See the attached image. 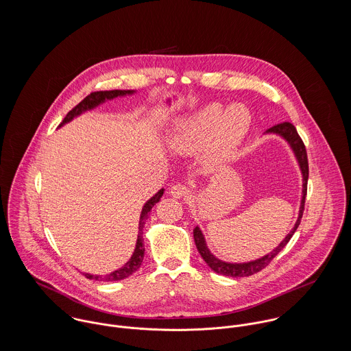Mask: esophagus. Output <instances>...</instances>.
Wrapping results in <instances>:
<instances>
[{
	"label": "esophagus",
	"instance_id": "1",
	"mask_svg": "<svg viewBox=\"0 0 351 351\" xmlns=\"http://www.w3.org/2000/svg\"><path fill=\"white\" fill-rule=\"evenodd\" d=\"M188 192H189L188 186H185V185H182V184H176L174 186H171V191H170L171 196L176 197V199L184 197L185 195H188Z\"/></svg>",
	"mask_w": 351,
	"mask_h": 351
}]
</instances>
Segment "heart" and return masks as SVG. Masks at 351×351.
<instances>
[{"label": "heart", "instance_id": "obj_1", "mask_svg": "<svg viewBox=\"0 0 351 351\" xmlns=\"http://www.w3.org/2000/svg\"><path fill=\"white\" fill-rule=\"evenodd\" d=\"M250 113L241 104L223 109L209 104L180 125L171 139L176 150H192L205 139V154L210 162L228 159L241 145L250 128Z\"/></svg>", "mask_w": 351, "mask_h": 351}]
</instances>
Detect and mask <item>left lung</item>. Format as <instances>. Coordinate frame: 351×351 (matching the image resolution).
<instances>
[{"label":"left lung","instance_id":"1","mask_svg":"<svg viewBox=\"0 0 351 351\" xmlns=\"http://www.w3.org/2000/svg\"><path fill=\"white\" fill-rule=\"evenodd\" d=\"M270 132V134H277L280 136H282L292 147V150L296 155V159L300 165L301 174H302V196H301V204L300 210H299V217H298V221L295 224V227L292 228V231L285 237V239L271 251L269 252L267 255L259 258V259H255V261H251V262H245V263H228V262H224L219 258H216L210 251L208 250L206 247V243H205V239L201 234L200 228L196 227L193 230V238H195V243H196V247L200 252L202 259L206 262V265L213 270L216 271L217 274H223V276H228V277H247V276H252L258 271H261L263 267H266L271 259L282 250L288 242L291 241V238L293 237V234L296 232L298 227L300 226L301 217H302V212H304V204H305V196H306V182H308V174H309V170H308V158H306V150H305V146L301 141L300 135L298 134V130L295 128L293 124L288 123V121H284V123H280V124H276L273 125L271 128H269L266 131V134Z\"/></svg>","mask_w":351,"mask_h":351}]
</instances>
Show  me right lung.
<instances>
[{
    "label": "right lung",
    "mask_w": 351,
    "mask_h": 351,
    "mask_svg": "<svg viewBox=\"0 0 351 351\" xmlns=\"http://www.w3.org/2000/svg\"><path fill=\"white\" fill-rule=\"evenodd\" d=\"M134 90H104V92H93L89 96H86L84 100L81 101L78 105H75L63 119V121L60 123V125H63L64 123H69L70 120H73L75 116L81 114L85 110L93 109L95 106L100 105L101 102L105 100H112L114 97L119 96H125V95H132ZM163 195V189H160L159 192H156V195H154L150 200L147 201L142 209L141 213V220H139V235H138V241H136V247L132 254V256L130 258V261L120 269L114 270L113 273H109L106 276H97V274H89L85 273L84 276L89 280H96V281H120L124 280L127 277H130L131 274H134L142 265L143 258H145V243H143V227L146 223V219L149 217L152 206L160 200Z\"/></svg>",
    "instance_id": "obj_1"
}]
</instances>
